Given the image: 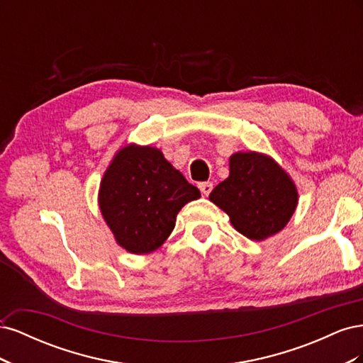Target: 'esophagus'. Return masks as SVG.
Returning <instances> with one entry per match:
<instances>
[{
  "label": "esophagus",
  "mask_w": 363,
  "mask_h": 363,
  "mask_svg": "<svg viewBox=\"0 0 363 363\" xmlns=\"http://www.w3.org/2000/svg\"><path fill=\"white\" fill-rule=\"evenodd\" d=\"M199 188H200L201 194L207 196L208 194L212 192V189H213V183H212V182H203V183L199 184Z\"/></svg>",
  "instance_id": "obj_1"
}]
</instances>
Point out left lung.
Returning <instances> with one entry per match:
<instances>
[{"mask_svg":"<svg viewBox=\"0 0 363 363\" xmlns=\"http://www.w3.org/2000/svg\"><path fill=\"white\" fill-rule=\"evenodd\" d=\"M240 235L263 240L289 223L298 204L295 183L280 164L256 151L235 152L228 177L208 195Z\"/></svg>","mask_w":363,"mask_h":363,"instance_id":"8db88e82","label":"left lung"}]
</instances>
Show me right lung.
<instances>
[{
  "label": "right lung",
  "mask_w": 363,
  "mask_h": 363,
  "mask_svg": "<svg viewBox=\"0 0 363 363\" xmlns=\"http://www.w3.org/2000/svg\"><path fill=\"white\" fill-rule=\"evenodd\" d=\"M200 196L160 150L130 144L106 169L98 204L118 245L148 255L168 239L182 207Z\"/></svg>",
  "instance_id": "1"
}]
</instances>
